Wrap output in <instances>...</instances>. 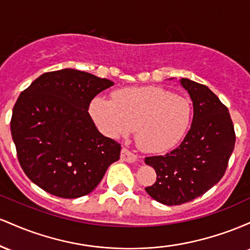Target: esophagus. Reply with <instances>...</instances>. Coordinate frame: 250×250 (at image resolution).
Masks as SVG:
<instances>
[{
    "label": "esophagus",
    "instance_id": "esophagus-1",
    "mask_svg": "<svg viewBox=\"0 0 250 250\" xmlns=\"http://www.w3.org/2000/svg\"><path fill=\"white\" fill-rule=\"evenodd\" d=\"M121 160L122 161L128 162V163H134V162H136L137 157H136V155H134L130 150L123 148L121 150Z\"/></svg>",
    "mask_w": 250,
    "mask_h": 250
}]
</instances>
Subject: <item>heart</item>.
Returning a JSON list of instances; mask_svg holds the SVG:
<instances>
[{
	"label": "heart",
	"instance_id": "1",
	"mask_svg": "<svg viewBox=\"0 0 250 250\" xmlns=\"http://www.w3.org/2000/svg\"><path fill=\"white\" fill-rule=\"evenodd\" d=\"M89 113L97 128L111 139L135 129L136 145L148 153H163L179 145L193 119L188 99L160 87L121 89L113 100L95 97Z\"/></svg>",
	"mask_w": 250,
	"mask_h": 250
}]
</instances>
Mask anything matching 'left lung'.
Listing matches in <instances>:
<instances>
[{
	"label": "left lung",
	"instance_id": "obj_1",
	"mask_svg": "<svg viewBox=\"0 0 250 250\" xmlns=\"http://www.w3.org/2000/svg\"><path fill=\"white\" fill-rule=\"evenodd\" d=\"M180 84L193 102L190 129L170 153L145 159L157 175L146 191L167 206L189 202L214 187L222 179L235 146L233 122L219 97L189 79H181Z\"/></svg>",
	"mask_w": 250,
	"mask_h": 250
}]
</instances>
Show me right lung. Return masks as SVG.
<instances>
[{"label": "right lung", "instance_id": "right-lung-1", "mask_svg": "<svg viewBox=\"0 0 250 250\" xmlns=\"http://www.w3.org/2000/svg\"><path fill=\"white\" fill-rule=\"evenodd\" d=\"M114 82L77 69L44 73L22 91L10 130L20 165L47 193L77 199L93 191L121 146L97 130L91 100Z\"/></svg>", "mask_w": 250, "mask_h": 250}]
</instances>
